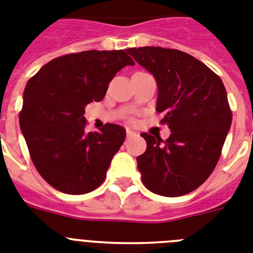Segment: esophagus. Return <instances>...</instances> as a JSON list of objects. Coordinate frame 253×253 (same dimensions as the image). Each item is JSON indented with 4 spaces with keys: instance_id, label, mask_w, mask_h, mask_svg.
I'll list each match as a JSON object with an SVG mask.
<instances>
[{
    "instance_id": "34e87169",
    "label": "esophagus",
    "mask_w": 253,
    "mask_h": 253,
    "mask_svg": "<svg viewBox=\"0 0 253 253\" xmlns=\"http://www.w3.org/2000/svg\"><path fill=\"white\" fill-rule=\"evenodd\" d=\"M126 133H127V137H132V136H135V135H136V133L133 132L132 130H130V128H127Z\"/></svg>"
}]
</instances>
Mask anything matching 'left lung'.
<instances>
[{
	"label": "left lung",
	"instance_id": "8db88e82",
	"mask_svg": "<svg viewBox=\"0 0 253 253\" xmlns=\"http://www.w3.org/2000/svg\"><path fill=\"white\" fill-rule=\"evenodd\" d=\"M159 87L156 110L170 136L143 132L147 151L136 159L148 190L162 196H182L208 179L218 162L233 114L222 80L207 65L176 49H127Z\"/></svg>",
	"mask_w": 253,
	"mask_h": 253
}]
</instances>
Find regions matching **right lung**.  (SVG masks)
Returning <instances> with one entry per match:
<instances>
[{
	"label": "right lung",
	"mask_w": 253,
	"mask_h": 253,
	"mask_svg": "<svg viewBox=\"0 0 253 253\" xmlns=\"http://www.w3.org/2000/svg\"><path fill=\"white\" fill-rule=\"evenodd\" d=\"M132 65L125 50H87L52 59L28 80L20 130L35 168L55 190L82 195L104 182L126 130L106 123L87 132L84 108L101 101L116 74Z\"/></svg>",
	"instance_id": "obj_1"
}]
</instances>
